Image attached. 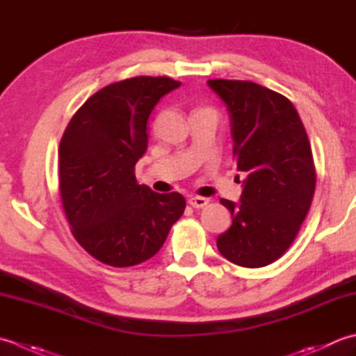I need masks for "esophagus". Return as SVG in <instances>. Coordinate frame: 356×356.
I'll return each instance as SVG.
<instances>
[{
  "label": "esophagus",
  "instance_id": "obj_1",
  "mask_svg": "<svg viewBox=\"0 0 356 356\" xmlns=\"http://www.w3.org/2000/svg\"><path fill=\"white\" fill-rule=\"evenodd\" d=\"M188 204H191L195 209H202V207H206L209 204V200L204 198V197H198V195H197V197L188 198Z\"/></svg>",
  "mask_w": 356,
  "mask_h": 356
}]
</instances>
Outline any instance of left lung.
Instances as JSON below:
<instances>
[{
	"label": "left lung",
	"instance_id": "left-lung-1",
	"mask_svg": "<svg viewBox=\"0 0 356 356\" xmlns=\"http://www.w3.org/2000/svg\"><path fill=\"white\" fill-rule=\"evenodd\" d=\"M207 84L227 106L234 158L245 173L241 202L220 200L232 226L216 245L230 263L264 267L292 245L314 200L316 172L306 129L281 93L239 79Z\"/></svg>",
	"mask_w": 356,
	"mask_h": 356
}]
</instances>
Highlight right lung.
I'll return each mask as SVG.
<instances>
[{
    "instance_id": "right-lung-1",
    "label": "right lung",
    "mask_w": 356,
    "mask_h": 356,
    "mask_svg": "<svg viewBox=\"0 0 356 356\" xmlns=\"http://www.w3.org/2000/svg\"><path fill=\"white\" fill-rule=\"evenodd\" d=\"M168 76H135L106 86L72 117L60 143V195L81 248L112 267L136 266L163 248L186 209L178 192L140 186L135 164L147 150V120Z\"/></svg>"
}]
</instances>
